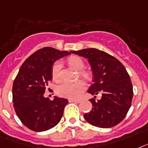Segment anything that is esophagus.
Instances as JSON below:
<instances>
[{
    "instance_id": "esophagus-1",
    "label": "esophagus",
    "mask_w": 148,
    "mask_h": 148,
    "mask_svg": "<svg viewBox=\"0 0 148 148\" xmlns=\"http://www.w3.org/2000/svg\"><path fill=\"white\" fill-rule=\"evenodd\" d=\"M69 103H80V102H81V99H69Z\"/></svg>"
}]
</instances>
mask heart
I'll return each instance as SVG.
<instances>
[{"label": "heart", "mask_w": 148, "mask_h": 148, "mask_svg": "<svg viewBox=\"0 0 148 148\" xmlns=\"http://www.w3.org/2000/svg\"><path fill=\"white\" fill-rule=\"evenodd\" d=\"M69 63L70 66L75 68L78 70H82L85 68L84 62L79 57H71L69 58ZM62 62L60 61L56 62L52 66L51 69V75L54 80H58L60 78V72H61ZM80 74L82 77L88 79L89 74L85 72L81 71ZM86 84L82 80L77 81L74 83L70 82H62L56 87V93L59 97L69 98V99H76L79 97L85 90H86Z\"/></svg>", "instance_id": "b5f03b06"}]
</instances>
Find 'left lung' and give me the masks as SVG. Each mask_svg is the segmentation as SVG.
<instances>
[{"mask_svg":"<svg viewBox=\"0 0 148 148\" xmlns=\"http://www.w3.org/2000/svg\"><path fill=\"white\" fill-rule=\"evenodd\" d=\"M71 52L87 58L92 68L93 83L88 92L102 93L99 100L90 99L92 110L85 113V120L97 127L117 125L127 115L134 95L132 82L125 67L115 57L99 49H85Z\"/></svg>","mask_w":148,"mask_h":148,"instance_id":"8db88e82","label":"left lung"}]
</instances>
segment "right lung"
Instances as JSON below:
<instances>
[{"mask_svg":"<svg viewBox=\"0 0 148 148\" xmlns=\"http://www.w3.org/2000/svg\"><path fill=\"white\" fill-rule=\"evenodd\" d=\"M69 51L45 47L30 56L21 66L12 88L16 114L25 127L36 132L45 131L59 123L68 100L44 97L48 82L52 79L51 67Z\"/></svg>","mask_w":148,"mask_h":148,"instance_id":"add662e5","label":"right lung"}]
</instances>
